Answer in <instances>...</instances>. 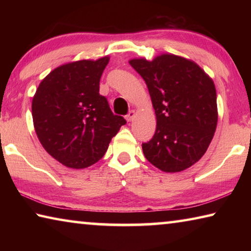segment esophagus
<instances>
[{"label":"esophagus","instance_id":"34e87169","mask_svg":"<svg viewBox=\"0 0 251 251\" xmlns=\"http://www.w3.org/2000/svg\"><path fill=\"white\" fill-rule=\"evenodd\" d=\"M135 116H136L135 110H130V112L128 113V115L126 116V121H127V122H131V121H134Z\"/></svg>","mask_w":251,"mask_h":251}]
</instances>
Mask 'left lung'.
I'll return each mask as SVG.
<instances>
[{"mask_svg":"<svg viewBox=\"0 0 251 251\" xmlns=\"http://www.w3.org/2000/svg\"><path fill=\"white\" fill-rule=\"evenodd\" d=\"M129 64L145 80L155 109V135L142 145L146 159L165 173L193 166L217 127L214 80L192 59L174 54L133 58Z\"/></svg>","mask_w":251,"mask_h":251,"instance_id":"8db88e82","label":"left lung"}]
</instances>
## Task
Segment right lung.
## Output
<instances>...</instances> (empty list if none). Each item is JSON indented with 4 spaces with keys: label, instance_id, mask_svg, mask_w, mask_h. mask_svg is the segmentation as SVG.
Returning a JSON list of instances; mask_svg holds the SVG:
<instances>
[{
    "label": "right lung",
    "instance_id": "right-lung-1",
    "mask_svg": "<svg viewBox=\"0 0 251 251\" xmlns=\"http://www.w3.org/2000/svg\"><path fill=\"white\" fill-rule=\"evenodd\" d=\"M108 62L109 56H104L58 66L42 79L33 96L37 138L54 159L69 168L97 163L126 124L100 95V79Z\"/></svg>",
    "mask_w": 251,
    "mask_h": 251
}]
</instances>
